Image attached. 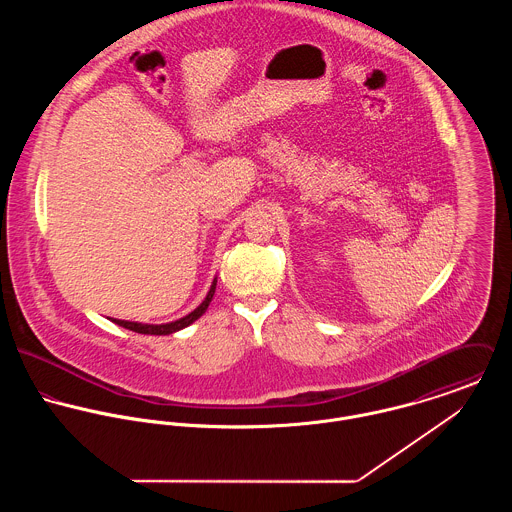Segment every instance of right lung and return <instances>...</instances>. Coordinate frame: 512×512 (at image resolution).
<instances>
[{
    "instance_id": "1",
    "label": "right lung",
    "mask_w": 512,
    "mask_h": 512,
    "mask_svg": "<svg viewBox=\"0 0 512 512\" xmlns=\"http://www.w3.org/2000/svg\"><path fill=\"white\" fill-rule=\"evenodd\" d=\"M215 290H217V278H215L211 290L207 293V297L203 299V303H201L195 311H191L189 315H185V317H181V319H177V321H171V323L147 325V323H136V321H122V319H112V321H114L116 325L124 327V329H130V331L142 333V335H169V333H175V331H179V329H185V327H189L193 321H197V319L207 311V307H209V303H211V299H213V295H215Z\"/></svg>"
}]
</instances>
